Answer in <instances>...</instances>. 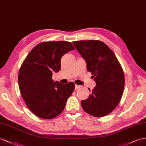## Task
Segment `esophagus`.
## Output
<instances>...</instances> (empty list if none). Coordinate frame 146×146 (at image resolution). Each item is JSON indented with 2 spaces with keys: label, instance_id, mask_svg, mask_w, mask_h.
I'll use <instances>...</instances> for the list:
<instances>
[{
  "label": "esophagus",
  "instance_id": "34e87169",
  "mask_svg": "<svg viewBox=\"0 0 146 146\" xmlns=\"http://www.w3.org/2000/svg\"><path fill=\"white\" fill-rule=\"evenodd\" d=\"M81 88V86L75 84V89H80Z\"/></svg>",
  "mask_w": 146,
  "mask_h": 146
}]
</instances>
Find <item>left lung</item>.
<instances>
[{
    "instance_id": "8db88e82",
    "label": "left lung",
    "mask_w": 146,
    "mask_h": 146,
    "mask_svg": "<svg viewBox=\"0 0 146 146\" xmlns=\"http://www.w3.org/2000/svg\"><path fill=\"white\" fill-rule=\"evenodd\" d=\"M73 44L86 62L87 70L97 84L89 98L81 101L82 108L93 117L107 115L118 106L123 96L125 76L120 63L102 41L79 40Z\"/></svg>"
}]
</instances>
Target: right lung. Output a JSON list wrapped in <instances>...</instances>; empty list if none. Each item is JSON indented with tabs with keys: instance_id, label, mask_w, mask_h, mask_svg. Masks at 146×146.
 Listing matches in <instances>:
<instances>
[{
	"instance_id": "1",
	"label": "right lung",
	"mask_w": 146,
	"mask_h": 146,
	"mask_svg": "<svg viewBox=\"0 0 146 146\" xmlns=\"http://www.w3.org/2000/svg\"><path fill=\"white\" fill-rule=\"evenodd\" d=\"M72 42L51 41L38 44L29 52L18 73V85L26 105L37 117L54 118L65 109L74 84L54 82L52 73L60 70L62 56L74 50Z\"/></svg>"
}]
</instances>
